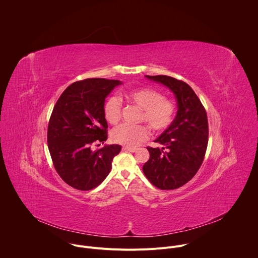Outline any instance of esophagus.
<instances>
[{"label":"esophagus","instance_id":"1","mask_svg":"<svg viewBox=\"0 0 258 258\" xmlns=\"http://www.w3.org/2000/svg\"><path fill=\"white\" fill-rule=\"evenodd\" d=\"M123 150H125V151H130V152H136V151H137V148L125 146V147H123Z\"/></svg>","mask_w":258,"mask_h":258}]
</instances>
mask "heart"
I'll list each match as a JSON object with an SVG mask.
<instances>
[{
	"label": "heart",
	"mask_w": 258,
	"mask_h": 258,
	"mask_svg": "<svg viewBox=\"0 0 258 258\" xmlns=\"http://www.w3.org/2000/svg\"><path fill=\"white\" fill-rule=\"evenodd\" d=\"M126 98L141 109L140 121H145L153 130L163 131L171 124L175 107L170 100L150 88L134 89L126 93ZM122 103L119 97H109L103 107L105 119L110 124H116L120 120ZM148 128L145 125L121 124L111 132V138L115 143L134 146L147 138Z\"/></svg>",
	"instance_id": "1"
}]
</instances>
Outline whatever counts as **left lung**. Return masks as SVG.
I'll list each match as a JSON object with an SVG mask.
<instances>
[{
	"label": "left lung",
	"instance_id": "1",
	"mask_svg": "<svg viewBox=\"0 0 258 258\" xmlns=\"http://www.w3.org/2000/svg\"><path fill=\"white\" fill-rule=\"evenodd\" d=\"M145 77L168 88L177 103V114L169 127L147 147L150 158L143 165L148 180L162 190L187 183L200 168L208 143V121L204 107L192 88L165 75Z\"/></svg>",
	"mask_w": 258,
	"mask_h": 258
}]
</instances>
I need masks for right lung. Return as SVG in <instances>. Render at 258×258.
<instances>
[{
    "instance_id": "obj_1",
    "label": "right lung",
    "mask_w": 258,
    "mask_h": 258,
    "mask_svg": "<svg viewBox=\"0 0 258 258\" xmlns=\"http://www.w3.org/2000/svg\"><path fill=\"white\" fill-rule=\"evenodd\" d=\"M121 84L103 78L75 82L62 93L53 109L48 148L56 171L78 190H91L101 184L121 150L118 144L92 149L94 143H104L108 138L103 107L106 97Z\"/></svg>"
}]
</instances>
